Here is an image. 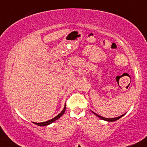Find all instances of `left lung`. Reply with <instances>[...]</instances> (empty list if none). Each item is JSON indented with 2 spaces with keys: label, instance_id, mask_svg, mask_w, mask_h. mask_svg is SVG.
<instances>
[{
  "label": "left lung",
  "instance_id": "8db88e82",
  "mask_svg": "<svg viewBox=\"0 0 147 147\" xmlns=\"http://www.w3.org/2000/svg\"><path fill=\"white\" fill-rule=\"evenodd\" d=\"M92 113H93L94 114H95V115H96V116H98V118H101V119H102V120H106V121H109V122H113V121H115V120H118V119H120V118H121V117H123V115H124V114H123V115H120V116H119V117H117V118H103V117L101 116V115H98V114H96V113L93 112V111H92Z\"/></svg>",
  "mask_w": 147,
  "mask_h": 147
}]
</instances>
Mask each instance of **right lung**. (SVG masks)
I'll list each match as a JSON object with an SVG mask.
<instances>
[{
    "label": "right lung",
    "instance_id": "1",
    "mask_svg": "<svg viewBox=\"0 0 147 147\" xmlns=\"http://www.w3.org/2000/svg\"><path fill=\"white\" fill-rule=\"evenodd\" d=\"M65 109H66V104L65 105L64 109H63V110L61 111V113L58 114V115H57V116H55V118H53L51 119V120H48V121L44 122V123H34V124L37 125H39V126H46V125H49V124H51V123H53L54 121H55V120H58V118H61V117L62 116V115H63V113H65Z\"/></svg>",
    "mask_w": 147,
    "mask_h": 147
}]
</instances>
